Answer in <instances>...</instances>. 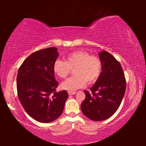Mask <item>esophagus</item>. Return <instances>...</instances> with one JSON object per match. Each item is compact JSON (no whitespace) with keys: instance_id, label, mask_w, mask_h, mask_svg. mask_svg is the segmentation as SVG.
<instances>
[{"instance_id":"34e87169","label":"esophagus","mask_w":146,"mask_h":146,"mask_svg":"<svg viewBox=\"0 0 146 146\" xmlns=\"http://www.w3.org/2000/svg\"><path fill=\"white\" fill-rule=\"evenodd\" d=\"M68 94H69V95H75V94H76V91H69Z\"/></svg>"}]
</instances>
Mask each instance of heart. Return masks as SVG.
<instances>
[{
    "mask_svg": "<svg viewBox=\"0 0 146 146\" xmlns=\"http://www.w3.org/2000/svg\"><path fill=\"white\" fill-rule=\"evenodd\" d=\"M102 62L96 56H90L82 51H74L69 54L65 60H56L53 65V71L61 78H66L74 70L73 77L61 84L63 90L75 91L84 88L86 82L90 84L98 80L102 71Z\"/></svg>",
    "mask_w": 146,
    "mask_h": 146,
    "instance_id": "1",
    "label": "heart"
}]
</instances>
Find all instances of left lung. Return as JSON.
Returning a JSON list of instances; mask_svg holds the SVG:
<instances>
[{"label": "left lung", "mask_w": 146, "mask_h": 146, "mask_svg": "<svg viewBox=\"0 0 146 146\" xmlns=\"http://www.w3.org/2000/svg\"><path fill=\"white\" fill-rule=\"evenodd\" d=\"M102 72L90 88L85 90L86 98L80 106L86 117L93 121L108 119L117 111L126 89L125 78L120 62L106 51L98 53Z\"/></svg>", "instance_id": "8db88e82"}]
</instances>
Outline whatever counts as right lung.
Listing matches in <instances>:
<instances>
[{"mask_svg":"<svg viewBox=\"0 0 146 146\" xmlns=\"http://www.w3.org/2000/svg\"><path fill=\"white\" fill-rule=\"evenodd\" d=\"M58 56L55 47L41 49L31 54L19 69V99L26 112L39 122L49 123L58 118L68 98L66 90L56 92L58 83L53 65Z\"/></svg>","mask_w":146,"mask_h":146,"instance_id":"1","label":"right lung"}]
</instances>
